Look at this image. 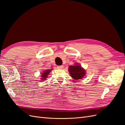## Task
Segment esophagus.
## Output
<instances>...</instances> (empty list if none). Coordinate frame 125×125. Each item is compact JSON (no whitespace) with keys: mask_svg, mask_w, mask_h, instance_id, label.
I'll return each instance as SVG.
<instances>
[{"mask_svg":"<svg viewBox=\"0 0 125 125\" xmlns=\"http://www.w3.org/2000/svg\"><path fill=\"white\" fill-rule=\"evenodd\" d=\"M63 65H58V66H57V68L59 69H61L63 68Z\"/></svg>","mask_w":125,"mask_h":125,"instance_id":"obj_1","label":"esophagus"}]
</instances>
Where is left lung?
Returning <instances> with one entry per match:
<instances>
[{"label":"left lung","instance_id":"left-lung-1","mask_svg":"<svg viewBox=\"0 0 125 125\" xmlns=\"http://www.w3.org/2000/svg\"><path fill=\"white\" fill-rule=\"evenodd\" d=\"M69 71L71 77L76 80L82 79L86 74L85 70L78 63H76L75 65L70 66Z\"/></svg>","mask_w":125,"mask_h":125}]
</instances>
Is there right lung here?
I'll return each mask as SVG.
<instances>
[{
    "instance_id": "add662e5",
    "label": "right lung",
    "mask_w": 125,
    "mask_h": 125,
    "mask_svg": "<svg viewBox=\"0 0 125 125\" xmlns=\"http://www.w3.org/2000/svg\"><path fill=\"white\" fill-rule=\"evenodd\" d=\"M51 71V70H45L44 71H43V72L41 73V80H45V79L47 78V77L48 76V75L50 73Z\"/></svg>"
}]
</instances>
